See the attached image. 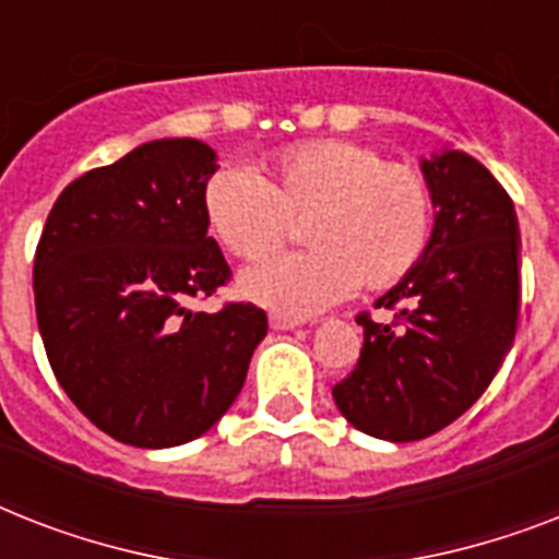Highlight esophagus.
Masks as SVG:
<instances>
[{
	"label": "esophagus",
	"mask_w": 559,
	"mask_h": 559,
	"mask_svg": "<svg viewBox=\"0 0 559 559\" xmlns=\"http://www.w3.org/2000/svg\"><path fill=\"white\" fill-rule=\"evenodd\" d=\"M298 324H301V319H296V316H284V313L270 316L272 331H293V328H298Z\"/></svg>",
	"instance_id": "34e87169"
}]
</instances>
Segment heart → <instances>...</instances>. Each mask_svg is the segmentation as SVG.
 I'll use <instances>...</instances> for the list:
<instances>
[{
    "label": "heart",
    "mask_w": 559,
    "mask_h": 559,
    "mask_svg": "<svg viewBox=\"0 0 559 559\" xmlns=\"http://www.w3.org/2000/svg\"><path fill=\"white\" fill-rule=\"evenodd\" d=\"M211 231L228 252L261 261L305 223L313 249L258 263L240 289L287 316H313L354 293L389 289L432 243L435 191L417 168L389 162L371 144L301 142L266 165V177L219 168L202 191Z\"/></svg>",
    "instance_id": "heart-1"
}]
</instances>
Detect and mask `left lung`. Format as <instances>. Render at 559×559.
I'll list each match as a JSON object with an SVG mask.
<instances>
[{
    "label": "left lung",
    "instance_id": "8db88e82",
    "mask_svg": "<svg viewBox=\"0 0 559 559\" xmlns=\"http://www.w3.org/2000/svg\"><path fill=\"white\" fill-rule=\"evenodd\" d=\"M435 231L415 270L377 305L394 322L362 324L354 371L333 400L359 432L420 441L476 403L502 368L520 322V219L490 170L461 151L420 162Z\"/></svg>",
    "mask_w": 559,
    "mask_h": 559
}]
</instances>
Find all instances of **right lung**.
I'll return each instance as SVG.
<instances>
[{
  "instance_id": "obj_1",
  "label": "right lung",
  "mask_w": 559,
  "mask_h": 559,
  "mask_svg": "<svg viewBox=\"0 0 559 559\" xmlns=\"http://www.w3.org/2000/svg\"><path fill=\"white\" fill-rule=\"evenodd\" d=\"M217 153L159 139L63 188L34 254V305L57 382L100 432L162 450L209 432L243 389L266 313L228 301L202 209Z\"/></svg>"
}]
</instances>
